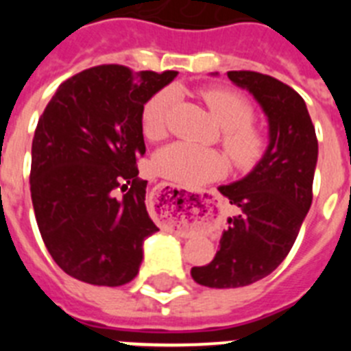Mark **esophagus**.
I'll return each mask as SVG.
<instances>
[{
    "mask_svg": "<svg viewBox=\"0 0 351 351\" xmlns=\"http://www.w3.org/2000/svg\"><path fill=\"white\" fill-rule=\"evenodd\" d=\"M161 186H165V184H161Z\"/></svg>",
    "mask_w": 351,
    "mask_h": 351,
    "instance_id": "1",
    "label": "esophagus"
}]
</instances>
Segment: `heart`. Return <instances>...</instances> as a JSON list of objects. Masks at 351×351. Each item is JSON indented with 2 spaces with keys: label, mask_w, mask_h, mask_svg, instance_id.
<instances>
[{
  "label": "heart",
  "mask_w": 351,
  "mask_h": 351,
  "mask_svg": "<svg viewBox=\"0 0 351 351\" xmlns=\"http://www.w3.org/2000/svg\"><path fill=\"white\" fill-rule=\"evenodd\" d=\"M216 123L223 128V145L235 165L247 167L262 154V133L251 126L253 108L243 96L228 89H207L202 93ZM172 104L169 89L156 95L142 108V132L149 141H160L165 135L167 112ZM158 172L179 184H207L221 178L226 170V160L214 149L197 147L186 142H173L160 149L154 158Z\"/></svg>",
  "instance_id": "heart-1"
}]
</instances>
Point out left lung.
I'll list each match as a JSON object with an SVG mask.
<instances>
[{
    "label": "left lung",
    "instance_id": "left-lung-1",
    "mask_svg": "<svg viewBox=\"0 0 351 351\" xmlns=\"http://www.w3.org/2000/svg\"><path fill=\"white\" fill-rule=\"evenodd\" d=\"M226 75L263 110L269 145L247 176L218 188L239 214L226 219L213 262L191 269V278L209 288L247 287L287 258L311 207L318 161L315 126L299 93L258 71Z\"/></svg>",
    "mask_w": 351,
    "mask_h": 351
}]
</instances>
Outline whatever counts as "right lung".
I'll list each match as a JSON object with an SVG mask.
<instances>
[{"mask_svg": "<svg viewBox=\"0 0 351 351\" xmlns=\"http://www.w3.org/2000/svg\"><path fill=\"white\" fill-rule=\"evenodd\" d=\"M176 75L89 68L61 84L38 119L31 200L43 243L71 278L121 287L138 274L144 241L160 230L145 207L147 181L137 178L142 108Z\"/></svg>", "mask_w": 351, "mask_h": 351, "instance_id": "1", "label": "right lung"}]
</instances>
